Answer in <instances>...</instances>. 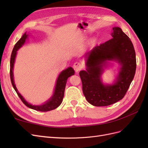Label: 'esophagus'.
<instances>
[{"label": "esophagus", "instance_id": "34e87169", "mask_svg": "<svg viewBox=\"0 0 148 148\" xmlns=\"http://www.w3.org/2000/svg\"><path fill=\"white\" fill-rule=\"evenodd\" d=\"M73 67V69H74V70H75L76 72H78V71H79L80 70H81L83 68V65L81 63L77 62L74 64Z\"/></svg>", "mask_w": 148, "mask_h": 148}]
</instances>
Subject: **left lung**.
Here are the masks:
<instances>
[{"mask_svg":"<svg viewBox=\"0 0 148 148\" xmlns=\"http://www.w3.org/2000/svg\"><path fill=\"white\" fill-rule=\"evenodd\" d=\"M112 38L96 46L86 55V71H80L84 95L95 106H107L123 99L135 74L136 54L128 36L119 27L112 28ZM115 60L122 65L117 81L105 86L100 81L103 66L107 60Z\"/></svg>","mask_w":148,"mask_h":148,"instance_id":"1","label":"left lung"}]
</instances>
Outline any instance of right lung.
<instances>
[{
	"label": "right lung",
	"mask_w": 148,
	"mask_h": 148,
	"mask_svg": "<svg viewBox=\"0 0 148 148\" xmlns=\"http://www.w3.org/2000/svg\"><path fill=\"white\" fill-rule=\"evenodd\" d=\"M28 35L25 33L23 36H22L18 41L13 47V51L11 54L10 57V79L12 84L16 92L17 93L18 96H19L21 101L23 102V104L26 105L29 108H31L32 109L38 110V111H41V112H47L50 111L52 110H53L56 109L57 107H59L63 100L64 96V92H65V88L66 86V83L67 79H68L71 75L75 74V71L71 67H69L68 69L66 70L62 71V72L59 75V77L57 78V83L56 85L54 93L52 96V97L51 98L49 101L46 102L45 104L42 106H33L30 104L29 103L27 102L24 98L20 94L18 91L17 89L15 86V84L14 83V80H13V65H14L15 57L16 54V51L18 50L22 45H23V44L25 42L26 39L27 38Z\"/></svg>",
	"instance_id": "1"
}]
</instances>
